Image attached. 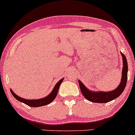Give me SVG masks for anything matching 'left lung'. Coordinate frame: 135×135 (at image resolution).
<instances>
[{"label":"left lung","instance_id":"left-lung-1","mask_svg":"<svg viewBox=\"0 0 135 135\" xmlns=\"http://www.w3.org/2000/svg\"><path fill=\"white\" fill-rule=\"evenodd\" d=\"M120 54L121 55H122V60H123V62H122V63H123V68H122V78H121V81L119 85L117 87L116 89L112 90V91L94 92L89 90L82 84L81 81L78 80L80 90H81V93L85 98V99L91 101V102L99 103H108L109 101H111L113 100V99H116L117 98H118L122 93L127 84L128 67L126 57L122 53H120Z\"/></svg>","mask_w":135,"mask_h":135}]
</instances>
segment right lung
Returning a JSON list of instances; mask_svg holds the SVG:
<instances>
[{
	"instance_id": "right-lung-1",
	"label": "right lung",
	"mask_w": 135,
	"mask_h": 135,
	"mask_svg": "<svg viewBox=\"0 0 135 135\" xmlns=\"http://www.w3.org/2000/svg\"><path fill=\"white\" fill-rule=\"evenodd\" d=\"M64 78H62L61 80H60L57 83V84L55 85V86L54 87V89L52 90V91L50 94L48 96L46 97H45V98H41V99H24V98H20V97L16 95V94L14 93L13 92V90L11 89V92L12 95L17 99L18 101H20V102L23 103L29 106V107H42V106H45L46 104H48L50 103L51 102H52L55 99V98L57 96V93H58L59 89V87L61 84L62 81H63Z\"/></svg>"
}]
</instances>
